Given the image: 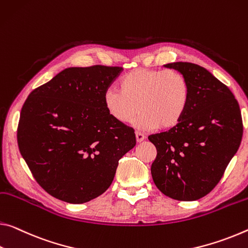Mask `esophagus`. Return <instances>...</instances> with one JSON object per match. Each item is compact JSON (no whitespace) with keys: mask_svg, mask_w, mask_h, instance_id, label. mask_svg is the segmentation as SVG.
Returning <instances> with one entry per match:
<instances>
[{"mask_svg":"<svg viewBox=\"0 0 248 248\" xmlns=\"http://www.w3.org/2000/svg\"><path fill=\"white\" fill-rule=\"evenodd\" d=\"M136 139L138 142H141V141H143L145 139V136L139 131H136Z\"/></svg>","mask_w":248,"mask_h":248,"instance_id":"esophagus-1","label":"esophagus"}]
</instances>
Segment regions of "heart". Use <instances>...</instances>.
Wrapping results in <instances>:
<instances>
[{"mask_svg":"<svg viewBox=\"0 0 248 248\" xmlns=\"http://www.w3.org/2000/svg\"><path fill=\"white\" fill-rule=\"evenodd\" d=\"M109 116L120 124H131L140 112L139 127L162 130L175 127L190 104V86L182 74L173 69L137 68L119 81V89L105 93Z\"/></svg>","mask_w":248,"mask_h":248,"instance_id":"b5f03b06","label":"heart"}]
</instances>
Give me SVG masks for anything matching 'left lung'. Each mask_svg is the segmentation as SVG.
Masks as SVG:
<instances>
[{
  "label": "left lung",
  "mask_w": 248,
  "mask_h": 248,
  "mask_svg": "<svg viewBox=\"0 0 248 248\" xmlns=\"http://www.w3.org/2000/svg\"><path fill=\"white\" fill-rule=\"evenodd\" d=\"M164 67L186 77L190 104L175 127L148 137L156 149L152 179L169 198L195 201L216 186L238 150L241 109L229 87L201 66L178 62Z\"/></svg>",
  "instance_id": "obj_1"
}]
</instances>
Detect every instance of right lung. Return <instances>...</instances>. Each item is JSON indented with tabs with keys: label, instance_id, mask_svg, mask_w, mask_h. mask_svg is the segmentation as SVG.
I'll return each instance as SVG.
<instances>
[{
	"label": "right lung",
	"instance_id": "1",
	"mask_svg": "<svg viewBox=\"0 0 248 248\" xmlns=\"http://www.w3.org/2000/svg\"><path fill=\"white\" fill-rule=\"evenodd\" d=\"M121 67H70L35 88L21 110L19 152L47 193L88 202L111 184L118 162L136 145L132 128L109 116L104 98Z\"/></svg>",
	"mask_w": 248,
	"mask_h": 248
}]
</instances>
